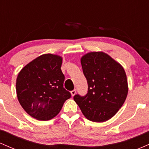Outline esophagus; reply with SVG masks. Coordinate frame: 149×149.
I'll list each match as a JSON object with an SVG mask.
<instances>
[{"label":"esophagus","mask_w":149,"mask_h":149,"mask_svg":"<svg viewBox=\"0 0 149 149\" xmlns=\"http://www.w3.org/2000/svg\"><path fill=\"white\" fill-rule=\"evenodd\" d=\"M76 90H72V91L71 92V95H72L73 97L75 95H76Z\"/></svg>","instance_id":"obj_1"}]
</instances>
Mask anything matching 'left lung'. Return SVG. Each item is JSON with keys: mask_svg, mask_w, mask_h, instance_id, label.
I'll return each instance as SVG.
<instances>
[{"mask_svg": "<svg viewBox=\"0 0 149 149\" xmlns=\"http://www.w3.org/2000/svg\"><path fill=\"white\" fill-rule=\"evenodd\" d=\"M88 84L85 97L73 99L84 116L96 123L105 122L117 113L128 93L127 76L123 66L104 52H90L80 58Z\"/></svg>", "mask_w": 149, "mask_h": 149, "instance_id": "8db88e82", "label": "left lung"}]
</instances>
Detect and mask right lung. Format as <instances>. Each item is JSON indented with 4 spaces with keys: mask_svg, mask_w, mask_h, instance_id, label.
I'll return each instance as SVG.
<instances>
[{
    "mask_svg": "<svg viewBox=\"0 0 149 149\" xmlns=\"http://www.w3.org/2000/svg\"><path fill=\"white\" fill-rule=\"evenodd\" d=\"M62 57L44 54L22 68L16 80L17 96L27 113L38 120H49L60 112L69 92L63 88Z\"/></svg>",
    "mask_w": 149,
    "mask_h": 149,
    "instance_id": "1",
    "label": "right lung"
}]
</instances>
